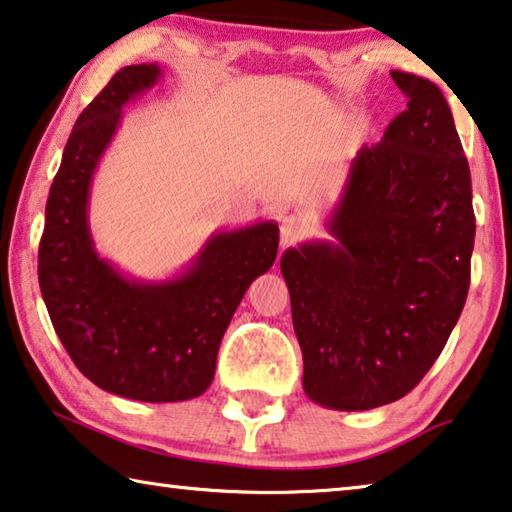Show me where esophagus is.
I'll list each match as a JSON object with an SVG mask.
<instances>
[{
	"label": "esophagus",
	"mask_w": 512,
	"mask_h": 512,
	"mask_svg": "<svg viewBox=\"0 0 512 512\" xmlns=\"http://www.w3.org/2000/svg\"><path fill=\"white\" fill-rule=\"evenodd\" d=\"M305 230V221H300L298 216H285L280 221V243L282 246H291V243L303 237Z\"/></svg>",
	"instance_id": "34e87169"
}]
</instances>
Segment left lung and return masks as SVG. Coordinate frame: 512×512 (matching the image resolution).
<instances>
[{"mask_svg":"<svg viewBox=\"0 0 512 512\" xmlns=\"http://www.w3.org/2000/svg\"><path fill=\"white\" fill-rule=\"evenodd\" d=\"M408 109L362 145L328 218L332 241L282 253L303 389L330 410L403 399L449 339L469 291L472 175L433 81L389 72Z\"/></svg>","mask_w":512,"mask_h":512,"instance_id":"8db88e82","label":"left lung"}]
</instances>
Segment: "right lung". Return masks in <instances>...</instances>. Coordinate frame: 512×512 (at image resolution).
<instances>
[{"instance_id":"1","label":"right lung","mask_w":512,"mask_h":512,"mask_svg":"<svg viewBox=\"0 0 512 512\" xmlns=\"http://www.w3.org/2000/svg\"><path fill=\"white\" fill-rule=\"evenodd\" d=\"M127 66L81 111L63 150L38 248L40 294L72 362L104 392L145 403L196 399L212 385L223 332L250 282L278 255V225L259 221L207 239L170 280L129 278L97 255L88 227L95 168L123 107L161 79Z\"/></svg>"}]
</instances>
